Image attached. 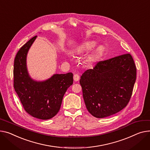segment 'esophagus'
I'll use <instances>...</instances> for the list:
<instances>
[{"label":"esophagus","mask_w":150,"mask_h":150,"mask_svg":"<svg viewBox=\"0 0 150 150\" xmlns=\"http://www.w3.org/2000/svg\"><path fill=\"white\" fill-rule=\"evenodd\" d=\"M74 79L75 81H78L79 79V76L78 74H75L74 75Z\"/></svg>","instance_id":"esophagus-1"}]
</instances>
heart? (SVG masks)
<instances>
[{"label": "heart", "instance_id": "1", "mask_svg": "<svg viewBox=\"0 0 150 150\" xmlns=\"http://www.w3.org/2000/svg\"><path fill=\"white\" fill-rule=\"evenodd\" d=\"M96 45V43L95 42H88L86 43L85 44H84L83 45V46L81 47V49L83 50V51H89V50L92 49V48H93ZM102 51V47L101 46H98L95 50V51L93 52L92 55L91 57V59H93L95 56H96L98 54H99Z\"/></svg>", "mask_w": 150, "mask_h": 150}]
</instances>
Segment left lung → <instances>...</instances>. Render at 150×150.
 <instances>
[{"mask_svg": "<svg viewBox=\"0 0 150 150\" xmlns=\"http://www.w3.org/2000/svg\"><path fill=\"white\" fill-rule=\"evenodd\" d=\"M136 78V68L129 54L97 62L79 80L88 112L103 118L122 110L130 99Z\"/></svg>", "mask_w": 150, "mask_h": 150, "instance_id": "8db88e82", "label": "left lung"}]
</instances>
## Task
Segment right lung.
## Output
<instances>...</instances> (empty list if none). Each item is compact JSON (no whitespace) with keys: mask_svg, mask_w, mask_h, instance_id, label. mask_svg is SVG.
I'll list each match as a JSON object with an SVG mask.
<instances>
[{"mask_svg":"<svg viewBox=\"0 0 150 150\" xmlns=\"http://www.w3.org/2000/svg\"><path fill=\"white\" fill-rule=\"evenodd\" d=\"M37 36L18 51L14 64V87L25 111L37 119L47 120L59 110L64 93L73 84V74H54L45 81L30 76L26 64L29 50Z\"/></svg>","mask_w":150,"mask_h":150,"instance_id":"1","label":"right lung"}]
</instances>
